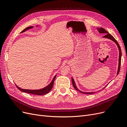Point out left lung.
<instances>
[{
	"label": "left lung",
	"instance_id": "obj_1",
	"mask_svg": "<svg viewBox=\"0 0 127 127\" xmlns=\"http://www.w3.org/2000/svg\"><path fill=\"white\" fill-rule=\"evenodd\" d=\"M97 30L98 31V32L99 33H104L105 34V35L103 36V37L104 38H107V39H110L111 40L113 41V42H114L115 43H116V44L117 45L118 47V49H119V66H118V72H117V75L119 74V71H120V64H121V55H122V53H121V48H120V45H119L118 42L117 41V40L114 39V38L113 37V36L111 35V34L110 33H109L108 32H107L103 28H97ZM71 81H72V85H73V86H74V87L75 88V90H77V91H79L80 93H82L83 94H94L95 92H82L81 91H79L77 88L76 86V84H75V83L74 82V79H73L72 78H71ZM106 85V86H107ZM105 86V87H106ZM104 87V88H105ZM104 88H103V89H104Z\"/></svg>",
	"mask_w": 127,
	"mask_h": 127
}]
</instances>
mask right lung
Returning a JSON list of instances; mask_svg holds the SVG:
<instances>
[{
    "label": "right lung",
    "instance_id": "obj_1",
    "mask_svg": "<svg viewBox=\"0 0 127 127\" xmlns=\"http://www.w3.org/2000/svg\"><path fill=\"white\" fill-rule=\"evenodd\" d=\"M37 26L38 25H37L36 26ZM32 28H33V26H29V27H28V28H26V29H25L24 30H23L21 33L24 32L25 31H26L30 29H32ZM56 77V75L55 76L54 78H53L51 82L47 86H46L45 87H44L43 88H42V89H40V90H25V89H23V88L19 87L16 85V87H17V88L19 90H20L21 91H22L23 92H25V93H30V94H34V95H44V94L48 93L51 90V89L52 88V87L53 86V83H54Z\"/></svg>",
    "mask_w": 127,
    "mask_h": 127
}]
</instances>
